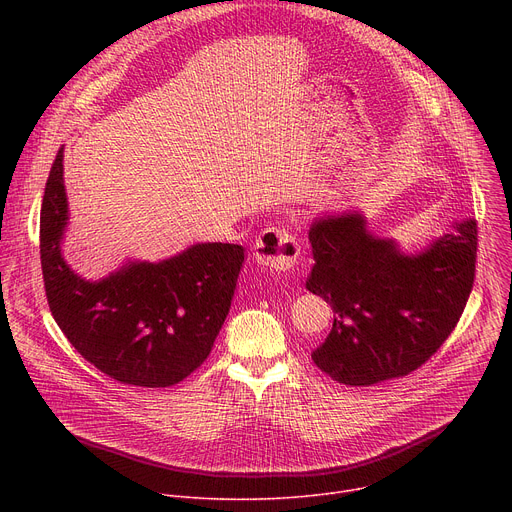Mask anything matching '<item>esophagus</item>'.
I'll return each instance as SVG.
<instances>
[{"label": "esophagus", "instance_id": "esophagus-1", "mask_svg": "<svg viewBox=\"0 0 512 512\" xmlns=\"http://www.w3.org/2000/svg\"><path fill=\"white\" fill-rule=\"evenodd\" d=\"M253 257L259 265L275 273H285L298 263L300 243L289 231L273 227L263 231V235L257 239L253 247Z\"/></svg>", "mask_w": 512, "mask_h": 512}]
</instances>
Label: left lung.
I'll list each match as a JSON object with an SVG mask.
<instances>
[{"mask_svg": "<svg viewBox=\"0 0 512 512\" xmlns=\"http://www.w3.org/2000/svg\"><path fill=\"white\" fill-rule=\"evenodd\" d=\"M407 255L367 231L360 212L322 216L310 229L314 267L306 281L334 312L312 352L320 371L352 387L405 377L437 352L470 298L478 227L464 221Z\"/></svg>", "mask_w": 512, "mask_h": 512, "instance_id": "8db88e82", "label": "left lung"}]
</instances>
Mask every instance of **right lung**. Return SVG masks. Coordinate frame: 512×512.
Returning <instances> with one entry per match:
<instances>
[{
	"label": "right lung",
	"instance_id": "obj_1",
	"mask_svg": "<svg viewBox=\"0 0 512 512\" xmlns=\"http://www.w3.org/2000/svg\"><path fill=\"white\" fill-rule=\"evenodd\" d=\"M62 148L40 210V261L50 312L77 352L111 379L172 387L212 350L245 261L241 245L198 243L160 263L129 261L87 281L62 257L68 202Z\"/></svg>",
	"mask_w": 512,
	"mask_h": 512
}]
</instances>
